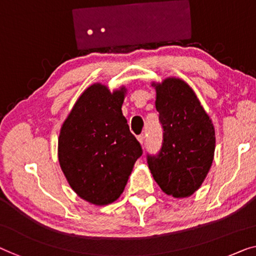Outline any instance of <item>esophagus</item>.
Listing matches in <instances>:
<instances>
[{"instance_id":"esophagus-1","label":"esophagus","mask_w":256,"mask_h":256,"mask_svg":"<svg viewBox=\"0 0 256 256\" xmlns=\"http://www.w3.org/2000/svg\"><path fill=\"white\" fill-rule=\"evenodd\" d=\"M136 139H138V141L140 142V144H141V146H142L144 142V134H140V136H136Z\"/></svg>"}]
</instances>
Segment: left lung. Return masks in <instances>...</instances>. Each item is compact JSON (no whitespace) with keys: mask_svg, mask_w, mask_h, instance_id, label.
Here are the masks:
<instances>
[{"mask_svg":"<svg viewBox=\"0 0 256 256\" xmlns=\"http://www.w3.org/2000/svg\"><path fill=\"white\" fill-rule=\"evenodd\" d=\"M152 86L164 132L161 152L148 156V168L168 196L188 198L200 188L212 164L216 144L212 120L182 79L168 77Z\"/></svg>","mask_w":256,"mask_h":256,"instance_id":"8db88e82","label":"left lung"}]
</instances>
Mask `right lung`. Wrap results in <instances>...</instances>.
<instances>
[{
	"label": "right lung",
	"mask_w": 256,
	"mask_h": 256,
	"mask_svg": "<svg viewBox=\"0 0 256 256\" xmlns=\"http://www.w3.org/2000/svg\"><path fill=\"white\" fill-rule=\"evenodd\" d=\"M128 88L102 82L87 87L60 130V166L79 198L106 206L123 193L142 150L122 112Z\"/></svg>",
	"instance_id": "right-lung-1"
}]
</instances>
